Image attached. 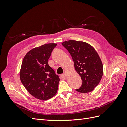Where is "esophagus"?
<instances>
[{"mask_svg": "<svg viewBox=\"0 0 127 127\" xmlns=\"http://www.w3.org/2000/svg\"><path fill=\"white\" fill-rule=\"evenodd\" d=\"M61 77L63 79H65L66 78V74H62V75H61Z\"/></svg>", "mask_w": 127, "mask_h": 127, "instance_id": "obj_1", "label": "esophagus"}]
</instances>
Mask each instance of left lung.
Returning a JSON list of instances; mask_svg holds the SVG:
<instances>
[{
	"instance_id": "left-lung-1",
	"label": "left lung",
	"mask_w": 127,
	"mask_h": 127,
	"mask_svg": "<svg viewBox=\"0 0 127 127\" xmlns=\"http://www.w3.org/2000/svg\"><path fill=\"white\" fill-rule=\"evenodd\" d=\"M70 53L76 71L81 77L82 84L76 91L88 93L96 87L103 74L101 58L94 48L86 42L69 40L61 43Z\"/></svg>"
}]
</instances>
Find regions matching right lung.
I'll list each match as a JSON object with an SVG mask.
<instances>
[{
    "instance_id": "obj_1",
    "label": "right lung",
    "mask_w": 127,
    "mask_h": 127,
    "mask_svg": "<svg viewBox=\"0 0 127 127\" xmlns=\"http://www.w3.org/2000/svg\"><path fill=\"white\" fill-rule=\"evenodd\" d=\"M56 45L48 43L31 50L22 63L20 73L22 83L33 96L41 100L54 96L58 88L59 76L48 63Z\"/></svg>"
}]
</instances>
